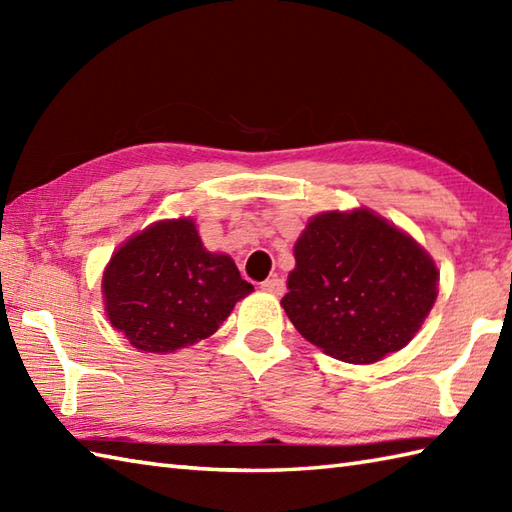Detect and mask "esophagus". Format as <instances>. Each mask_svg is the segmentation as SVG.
<instances>
[{
  "label": "esophagus",
  "mask_w": 512,
  "mask_h": 512,
  "mask_svg": "<svg viewBox=\"0 0 512 512\" xmlns=\"http://www.w3.org/2000/svg\"><path fill=\"white\" fill-rule=\"evenodd\" d=\"M262 290L270 292V295H277V297H281V295H284V292H286V284H284V279H279L277 275H273V277L264 281V284H262Z\"/></svg>",
  "instance_id": "1"
}]
</instances>
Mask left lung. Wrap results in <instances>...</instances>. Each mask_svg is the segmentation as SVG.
<instances>
[{
  "instance_id": "1",
  "label": "left lung",
  "mask_w": 512,
  "mask_h": 512,
  "mask_svg": "<svg viewBox=\"0 0 512 512\" xmlns=\"http://www.w3.org/2000/svg\"><path fill=\"white\" fill-rule=\"evenodd\" d=\"M295 259L281 306L303 339L345 363L398 352L438 297L433 259L367 209L314 215Z\"/></svg>"
}]
</instances>
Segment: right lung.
Returning <instances> with one entry per match:
<instances>
[{"mask_svg": "<svg viewBox=\"0 0 512 512\" xmlns=\"http://www.w3.org/2000/svg\"><path fill=\"white\" fill-rule=\"evenodd\" d=\"M253 286L209 253L189 217L162 220L116 250L103 273L107 319L136 350L176 352L211 336Z\"/></svg>", "mask_w": 512, "mask_h": 512, "instance_id": "1", "label": "right lung"}]
</instances>
